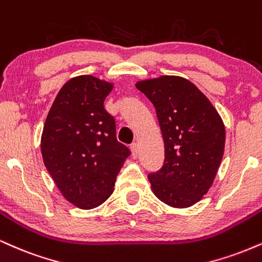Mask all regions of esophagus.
Masks as SVG:
<instances>
[{
	"instance_id": "obj_1",
	"label": "esophagus",
	"mask_w": 262,
	"mask_h": 262,
	"mask_svg": "<svg viewBox=\"0 0 262 262\" xmlns=\"http://www.w3.org/2000/svg\"><path fill=\"white\" fill-rule=\"evenodd\" d=\"M130 149H131L132 157H134V158H137V156H138V146H137V143H132L131 146H130Z\"/></svg>"
}]
</instances>
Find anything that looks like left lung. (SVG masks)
I'll return each instance as SVG.
<instances>
[{
  "label": "left lung",
  "mask_w": 262,
  "mask_h": 262,
  "mask_svg": "<svg viewBox=\"0 0 262 262\" xmlns=\"http://www.w3.org/2000/svg\"><path fill=\"white\" fill-rule=\"evenodd\" d=\"M156 107L164 141V163L148 175L162 202L195 205L213 184L222 162L226 128L216 107L189 79L161 76L136 83Z\"/></svg>",
  "instance_id": "8db88e82"
}]
</instances>
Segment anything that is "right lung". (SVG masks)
<instances>
[{"label":"right lung","mask_w":262,"mask_h":262,"mask_svg":"<svg viewBox=\"0 0 262 262\" xmlns=\"http://www.w3.org/2000/svg\"><path fill=\"white\" fill-rule=\"evenodd\" d=\"M114 84L91 75L71 78L52 103L41 134L42 161L67 201L92 210L110 198L130 149L116 140L104 107Z\"/></svg>","instance_id":"right-lung-1"}]
</instances>
